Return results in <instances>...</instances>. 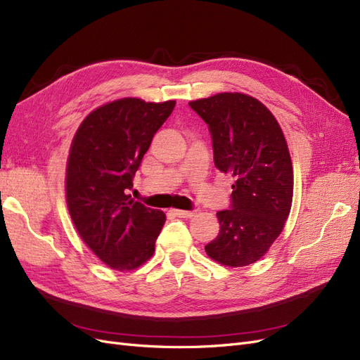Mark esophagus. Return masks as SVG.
Wrapping results in <instances>:
<instances>
[{
  "label": "esophagus",
  "instance_id": "34e87169",
  "mask_svg": "<svg viewBox=\"0 0 360 360\" xmlns=\"http://www.w3.org/2000/svg\"><path fill=\"white\" fill-rule=\"evenodd\" d=\"M173 214H175L176 217H179V218H191V217H194V211H184V210H175L173 211Z\"/></svg>",
  "mask_w": 360,
  "mask_h": 360
}]
</instances>
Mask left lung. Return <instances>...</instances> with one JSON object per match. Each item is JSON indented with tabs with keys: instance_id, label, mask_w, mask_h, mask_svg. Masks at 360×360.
<instances>
[{
	"instance_id": "8db88e82",
	"label": "left lung",
	"mask_w": 360,
	"mask_h": 360,
	"mask_svg": "<svg viewBox=\"0 0 360 360\" xmlns=\"http://www.w3.org/2000/svg\"><path fill=\"white\" fill-rule=\"evenodd\" d=\"M207 124L215 167L230 173V210L217 212L219 233L205 247L230 268L262 259L280 236L293 199V167L285 137L271 110L240 92L190 101Z\"/></svg>"
}]
</instances>
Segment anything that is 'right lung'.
Returning <instances> with one entry per match:
<instances>
[{
	"label": "right lung",
	"instance_id": "1",
	"mask_svg": "<svg viewBox=\"0 0 360 360\" xmlns=\"http://www.w3.org/2000/svg\"><path fill=\"white\" fill-rule=\"evenodd\" d=\"M176 101L121 98L92 110L79 125L67 161L65 197L80 238L115 271L153 257L165 212L131 199L133 178L154 134Z\"/></svg>",
	"mask_w": 360,
	"mask_h": 360
}]
</instances>
